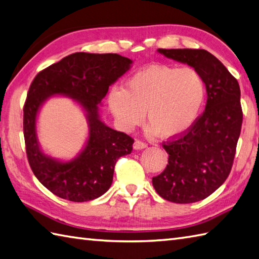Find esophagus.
<instances>
[{
    "label": "esophagus",
    "mask_w": 259,
    "mask_h": 259,
    "mask_svg": "<svg viewBox=\"0 0 259 259\" xmlns=\"http://www.w3.org/2000/svg\"><path fill=\"white\" fill-rule=\"evenodd\" d=\"M146 147H147L146 142L141 141V140H136L135 144H134V148H135V149H145Z\"/></svg>",
    "instance_id": "esophagus-1"
}]
</instances>
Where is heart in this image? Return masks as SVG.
Returning <instances> with one entry per match:
<instances>
[{"mask_svg":"<svg viewBox=\"0 0 259 259\" xmlns=\"http://www.w3.org/2000/svg\"><path fill=\"white\" fill-rule=\"evenodd\" d=\"M206 82L199 71L151 64L109 95V107L121 128L131 130L147 117L152 134L175 138L196 122L206 100Z\"/></svg>","mask_w":259,"mask_h":259,"instance_id":"heart-1","label":"heart"}]
</instances>
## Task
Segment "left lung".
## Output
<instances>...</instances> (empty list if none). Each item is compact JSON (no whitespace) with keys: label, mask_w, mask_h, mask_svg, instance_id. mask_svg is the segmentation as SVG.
Listing matches in <instances>:
<instances>
[{"label":"left lung","mask_w":259,"mask_h":259,"mask_svg":"<svg viewBox=\"0 0 259 259\" xmlns=\"http://www.w3.org/2000/svg\"><path fill=\"white\" fill-rule=\"evenodd\" d=\"M164 57L198 70L206 82V109L190 129L162 142L168 164L152 178L159 196L176 203L205 199L232 170L243 123L238 81L219 60L201 49H159Z\"/></svg>","instance_id":"1"}]
</instances>
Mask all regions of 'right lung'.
Here are the masks:
<instances>
[{
    "label": "right lung",
    "mask_w": 259,
    "mask_h": 259,
    "mask_svg": "<svg viewBox=\"0 0 259 259\" xmlns=\"http://www.w3.org/2000/svg\"><path fill=\"white\" fill-rule=\"evenodd\" d=\"M131 63L130 59L115 53L76 52L40 71L33 79L23 107L25 150L33 174L52 194L75 202L96 199L111 186L118 159L133 151L135 140L104 124L99 119L98 109L109 87L129 70ZM54 94L80 102L90 121L85 149L69 163L46 156L37 144V111Z\"/></svg>",
    "instance_id": "right-lung-1"
}]
</instances>
